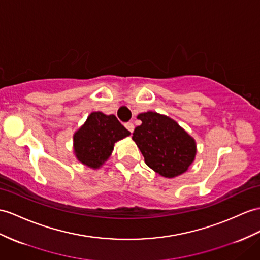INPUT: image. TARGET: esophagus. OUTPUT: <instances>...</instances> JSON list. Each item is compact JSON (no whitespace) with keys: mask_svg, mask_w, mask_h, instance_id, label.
<instances>
[{"mask_svg":"<svg viewBox=\"0 0 260 260\" xmlns=\"http://www.w3.org/2000/svg\"><path fill=\"white\" fill-rule=\"evenodd\" d=\"M124 125H125V128L131 132V134H132V132H134V130H135L134 123H132V122H126V123H124Z\"/></svg>","mask_w":260,"mask_h":260,"instance_id":"esophagus-1","label":"esophagus"}]
</instances>
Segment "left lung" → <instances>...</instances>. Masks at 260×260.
Segmentation results:
<instances>
[{"mask_svg":"<svg viewBox=\"0 0 260 260\" xmlns=\"http://www.w3.org/2000/svg\"><path fill=\"white\" fill-rule=\"evenodd\" d=\"M138 125L132 135L144 156V162L164 178L185 173L195 160L196 142L182 126L166 115L154 111L139 113Z\"/></svg>","mask_w":260,"mask_h":260,"instance_id":"8db88e82","label":"left lung"}]
</instances>
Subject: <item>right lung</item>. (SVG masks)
I'll return each mask as SVG.
<instances>
[{
  "label": "right lung",
  "mask_w": 260,
  "mask_h": 260,
  "mask_svg": "<svg viewBox=\"0 0 260 260\" xmlns=\"http://www.w3.org/2000/svg\"><path fill=\"white\" fill-rule=\"evenodd\" d=\"M129 136L115 115L93 111L73 136L74 154L81 164L97 170L109 159L115 143Z\"/></svg>",
  "instance_id": "obj_1"
}]
</instances>
